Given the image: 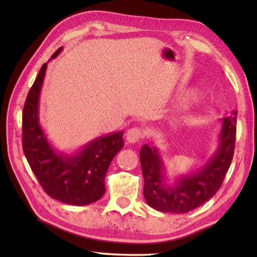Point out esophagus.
Listing matches in <instances>:
<instances>
[{
  "mask_svg": "<svg viewBox=\"0 0 257 257\" xmlns=\"http://www.w3.org/2000/svg\"><path fill=\"white\" fill-rule=\"evenodd\" d=\"M144 137V132L141 128H132L128 130L127 135H125V138L129 143L135 144V143H138L141 139Z\"/></svg>",
  "mask_w": 257,
  "mask_h": 257,
  "instance_id": "esophagus-1",
  "label": "esophagus"
}]
</instances>
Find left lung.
<instances>
[{
    "label": "left lung",
    "mask_w": 257,
    "mask_h": 257,
    "mask_svg": "<svg viewBox=\"0 0 257 257\" xmlns=\"http://www.w3.org/2000/svg\"><path fill=\"white\" fill-rule=\"evenodd\" d=\"M237 111L221 120L215 153L205 165L187 176L177 178L170 185L159 149L145 144L142 147L141 165L144 176L145 201L154 210L164 213H187L201 206L220 189L233 158L236 142Z\"/></svg>",
    "instance_id": "obj_1"
}]
</instances>
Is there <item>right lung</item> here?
I'll list each match as a JSON object with an SVG mask.
<instances>
[{
    "label": "right lung",
    "instance_id": "add662e5",
    "mask_svg": "<svg viewBox=\"0 0 257 257\" xmlns=\"http://www.w3.org/2000/svg\"><path fill=\"white\" fill-rule=\"evenodd\" d=\"M62 47L51 56L56 58ZM44 63L26 98L23 113V150L34 175L52 198L71 205H88L105 193L104 178L123 147V132L98 137L71 155L59 153L47 141L38 118Z\"/></svg>",
    "mask_w": 257,
    "mask_h": 257
}]
</instances>
